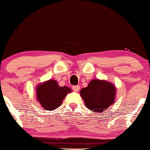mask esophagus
<instances>
[{
    "instance_id": "obj_1",
    "label": "esophagus",
    "mask_w": 150,
    "mask_h": 150,
    "mask_svg": "<svg viewBox=\"0 0 150 150\" xmlns=\"http://www.w3.org/2000/svg\"><path fill=\"white\" fill-rule=\"evenodd\" d=\"M80 89V86L79 85H75L73 87V90L75 91V92H78Z\"/></svg>"
}]
</instances>
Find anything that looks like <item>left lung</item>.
<instances>
[{"label":"left lung","mask_w":150,"mask_h":150,"mask_svg":"<svg viewBox=\"0 0 150 150\" xmlns=\"http://www.w3.org/2000/svg\"><path fill=\"white\" fill-rule=\"evenodd\" d=\"M116 87L104 80H93L87 87L80 91V96L84 99L87 108L97 113L108 109L115 100Z\"/></svg>","instance_id":"1"}]
</instances>
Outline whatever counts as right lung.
<instances>
[{
    "label": "right lung",
    "instance_id": "right-lung-1",
    "mask_svg": "<svg viewBox=\"0 0 150 150\" xmlns=\"http://www.w3.org/2000/svg\"><path fill=\"white\" fill-rule=\"evenodd\" d=\"M71 89L60 87L55 80H49L39 85L37 88V98L42 106L47 111H52L61 106L62 101Z\"/></svg>",
    "mask_w": 150,
    "mask_h": 150
}]
</instances>
